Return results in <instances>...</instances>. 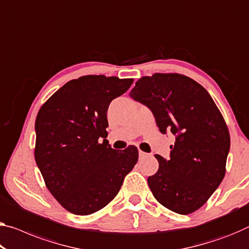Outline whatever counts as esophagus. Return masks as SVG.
Segmentation results:
<instances>
[{"label":"esophagus","mask_w":249,"mask_h":249,"mask_svg":"<svg viewBox=\"0 0 249 249\" xmlns=\"http://www.w3.org/2000/svg\"><path fill=\"white\" fill-rule=\"evenodd\" d=\"M147 156H148V154H146V152H143V151L139 150V158H140V159H143V158H146Z\"/></svg>","instance_id":"esophagus-1"}]
</instances>
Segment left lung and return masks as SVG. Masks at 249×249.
<instances>
[{
	"mask_svg": "<svg viewBox=\"0 0 249 249\" xmlns=\"http://www.w3.org/2000/svg\"><path fill=\"white\" fill-rule=\"evenodd\" d=\"M129 95L151 110L160 132L176 138L169 159L155 156L159 169L148 177L152 195L180 215L196 212L223 181L231 148L226 122L213 98L178 73L142 76Z\"/></svg>",
	"mask_w": 249,
	"mask_h": 249,
	"instance_id": "obj_1",
	"label": "left lung"
}]
</instances>
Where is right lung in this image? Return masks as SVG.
Returning <instances> with one entry per match:
<instances>
[{"label":"right lung","mask_w":249,"mask_h":249,"mask_svg":"<svg viewBox=\"0 0 249 249\" xmlns=\"http://www.w3.org/2000/svg\"><path fill=\"white\" fill-rule=\"evenodd\" d=\"M132 82L81 76L60 88L39 110L34 157L50 193L68 212L86 216L106 207L137 163L135 146L119 151L105 139L110 102Z\"/></svg>","instance_id":"1"}]
</instances>
